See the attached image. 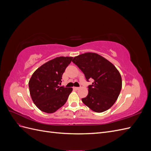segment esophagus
<instances>
[{
  "instance_id": "esophagus-1",
  "label": "esophagus",
  "mask_w": 151,
  "mask_h": 151,
  "mask_svg": "<svg viewBox=\"0 0 151 151\" xmlns=\"http://www.w3.org/2000/svg\"><path fill=\"white\" fill-rule=\"evenodd\" d=\"M73 89H75V90H78L79 89V87H74Z\"/></svg>"
}]
</instances>
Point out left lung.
Instances as JSON below:
<instances>
[{"instance_id": "8db88e82", "label": "left lung", "mask_w": 151, "mask_h": 151, "mask_svg": "<svg viewBox=\"0 0 151 151\" xmlns=\"http://www.w3.org/2000/svg\"><path fill=\"white\" fill-rule=\"evenodd\" d=\"M73 63L84 73L88 86V94L82 101L93 111L101 113L115 103L122 89L120 72L106 58L95 53H86L75 57Z\"/></svg>"}]
</instances>
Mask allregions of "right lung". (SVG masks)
Returning <instances> with one entry per match:
<instances>
[{
	"instance_id": "obj_1",
	"label": "right lung",
	"mask_w": 151,
	"mask_h": 151,
	"mask_svg": "<svg viewBox=\"0 0 151 151\" xmlns=\"http://www.w3.org/2000/svg\"><path fill=\"white\" fill-rule=\"evenodd\" d=\"M72 57H60L39 67L29 81L31 97L41 111L52 113L66 103L72 91L71 88L60 86L62 77Z\"/></svg>"
}]
</instances>
